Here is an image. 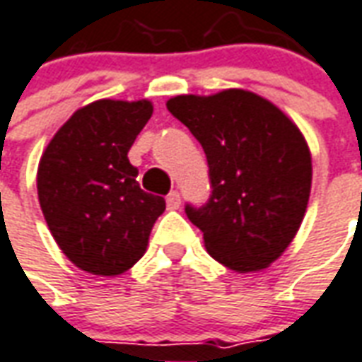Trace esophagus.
Returning a JSON list of instances; mask_svg holds the SVG:
<instances>
[{"label":"esophagus","mask_w":362,"mask_h":362,"mask_svg":"<svg viewBox=\"0 0 362 362\" xmlns=\"http://www.w3.org/2000/svg\"><path fill=\"white\" fill-rule=\"evenodd\" d=\"M166 206H168V209H178L180 207V194L178 192H170L166 196Z\"/></svg>","instance_id":"obj_1"}]
</instances>
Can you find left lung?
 <instances>
[{
  "label": "left lung",
  "instance_id": "1",
  "mask_svg": "<svg viewBox=\"0 0 362 362\" xmlns=\"http://www.w3.org/2000/svg\"><path fill=\"white\" fill-rule=\"evenodd\" d=\"M174 117L198 139L209 166V199L186 204L207 252L235 272L267 269L304 219L312 156L304 135L274 103L247 90L176 95Z\"/></svg>",
  "mask_w": 362,
  "mask_h": 362
}]
</instances>
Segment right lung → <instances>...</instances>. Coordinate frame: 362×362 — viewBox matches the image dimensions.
Wrapping results in <instances>:
<instances>
[{"instance_id":"obj_1","label":"right lung","mask_w":362,"mask_h":362,"mask_svg":"<svg viewBox=\"0 0 362 362\" xmlns=\"http://www.w3.org/2000/svg\"><path fill=\"white\" fill-rule=\"evenodd\" d=\"M153 115L148 100L78 110L40 156L37 189L58 247L78 269L115 276L146 251L164 198L146 194L127 153Z\"/></svg>"}]
</instances>
